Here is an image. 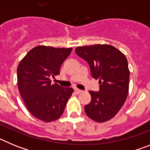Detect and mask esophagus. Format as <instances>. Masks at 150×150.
Returning a JSON list of instances; mask_svg holds the SVG:
<instances>
[{"label":"esophagus","mask_w":150,"mask_h":150,"mask_svg":"<svg viewBox=\"0 0 150 150\" xmlns=\"http://www.w3.org/2000/svg\"><path fill=\"white\" fill-rule=\"evenodd\" d=\"M74 91H75V93L76 94H79V93H81L83 91L80 89H78V88H75V89H74Z\"/></svg>","instance_id":"obj_1"}]
</instances>
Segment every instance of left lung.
Masks as SVG:
<instances>
[{
  "label": "left lung",
  "mask_w": 150,
  "mask_h": 150,
  "mask_svg": "<svg viewBox=\"0 0 150 150\" xmlns=\"http://www.w3.org/2000/svg\"><path fill=\"white\" fill-rule=\"evenodd\" d=\"M76 55L89 64L92 77L98 79L99 91H89L91 100L85 106L87 116L97 122L114 117L126 100L130 71L124 54L108 44L78 46Z\"/></svg>",
  "instance_id": "left-lung-1"
}]
</instances>
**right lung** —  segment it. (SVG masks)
Instances as JSON below:
<instances>
[{
  "instance_id": "obj_1",
  "label": "right lung",
  "mask_w": 150,
  "mask_h": 150,
  "mask_svg": "<svg viewBox=\"0 0 150 150\" xmlns=\"http://www.w3.org/2000/svg\"><path fill=\"white\" fill-rule=\"evenodd\" d=\"M72 48L38 46L24 57L17 68L18 88L27 109L45 122L58 120L74 92L72 88L52 84V77L60 74V67Z\"/></svg>"
}]
</instances>
